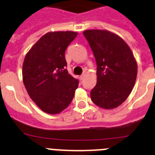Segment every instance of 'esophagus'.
Masks as SVG:
<instances>
[{
  "label": "esophagus",
  "instance_id": "esophagus-1",
  "mask_svg": "<svg viewBox=\"0 0 155 155\" xmlns=\"http://www.w3.org/2000/svg\"><path fill=\"white\" fill-rule=\"evenodd\" d=\"M85 77H86V73H83L82 76H80V79H81V80H83V79H84Z\"/></svg>",
  "mask_w": 155,
  "mask_h": 155
}]
</instances>
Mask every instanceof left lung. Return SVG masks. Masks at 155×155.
<instances>
[{"label": "left lung", "mask_w": 155, "mask_h": 155, "mask_svg": "<svg viewBox=\"0 0 155 155\" xmlns=\"http://www.w3.org/2000/svg\"><path fill=\"white\" fill-rule=\"evenodd\" d=\"M97 65V82L90 93L98 107L111 110L127 100L134 86L137 64L131 49L117 35L107 30L83 31Z\"/></svg>", "instance_id": "1"}]
</instances>
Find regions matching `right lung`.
I'll return each instance as SVG.
<instances>
[{
	"label": "right lung",
	"mask_w": 155,
	"mask_h": 155,
	"mask_svg": "<svg viewBox=\"0 0 155 155\" xmlns=\"http://www.w3.org/2000/svg\"><path fill=\"white\" fill-rule=\"evenodd\" d=\"M75 31H50L30 48L24 59L22 78L31 99L41 110L58 114L70 104L79 81L65 69V51Z\"/></svg>",
	"instance_id": "1"
}]
</instances>
